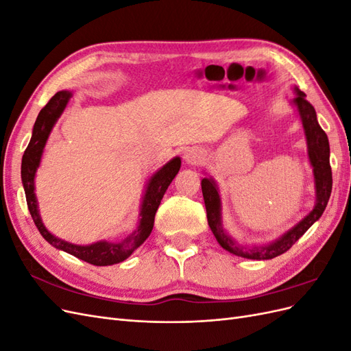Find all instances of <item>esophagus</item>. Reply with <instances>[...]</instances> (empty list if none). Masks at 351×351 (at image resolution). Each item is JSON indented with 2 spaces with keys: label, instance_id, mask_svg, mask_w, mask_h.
I'll use <instances>...</instances> for the list:
<instances>
[{
  "label": "esophagus",
  "instance_id": "esophagus-1",
  "mask_svg": "<svg viewBox=\"0 0 351 351\" xmlns=\"http://www.w3.org/2000/svg\"><path fill=\"white\" fill-rule=\"evenodd\" d=\"M204 158H205L204 152L197 149V147H189V149L184 152V161L190 165L200 164L202 161H204Z\"/></svg>",
  "mask_w": 351,
  "mask_h": 351
}]
</instances>
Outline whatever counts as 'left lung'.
<instances>
[{"instance_id":"8db88e82","label":"left lung","mask_w":351,"mask_h":351,"mask_svg":"<svg viewBox=\"0 0 351 351\" xmlns=\"http://www.w3.org/2000/svg\"><path fill=\"white\" fill-rule=\"evenodd\" d=\"M297 97L293 99V104L299 111L300 120L304 129L306 141H307V154H309V161L313 167V177H315V189H316V204L315 208L307 214L299 224L294 226L284 234L269 243L268 246L262 247H252L244 249L232 240L227 232L222 228L221 224V199L218 193V187L212 178L202 180V193H204V200L206 206V217L208 224L214 232L217 241L221 244L222 249L234 253L237 256L247 258V259H272L275 256L285 253L293 244L299 240L304 232L312 227L313 222L321 218L326 204L331 196L332 190V171L329 165V142L326 133L321 129L319 123L316 119V111L313 105L306 101V95L295 88Z\"/></svg>"}]
</instances>
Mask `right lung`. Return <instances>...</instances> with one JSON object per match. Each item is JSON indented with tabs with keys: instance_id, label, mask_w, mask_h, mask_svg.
Segmentation results:
<instances>
[{
	"instance_id": "right-lung-1",
	"label": "right lung",
	"mask_w": 351,
	"mask_h": 351,
	"mask_svg": "<svg viewBox=\"0 0 351 351\" xmlns=\"http://www.w3.org/2000/svg\"><path fill=\"white\" fill-rule=\"evenodd\" d=\"M70 98L71 92L69 90L57 92L54 97L48 101L45 107L40 110L35 121L30 142L22 159V182L26 193V202L35 226L38 227L42 237H44L49 244H52V246L60 250H64L73 254V256H76L84 262L95 265V267H107V265L119 263L129 258L130 254L149 237L154 228V221L158 206L161 204L168 186L171 184L174 177L177 176L180 165H182V159L176 156L151 177L142 200L139 226H137L136 231H133L132 234L123 241H98L89 244V246H77V244H71L69 241L52 236L45 228V226L42 224V219L38 210V200L35 196V174L40 164V156L42 152H44L48 136L61 112L64 111Z\"/></svg>"
}]
</instances>
